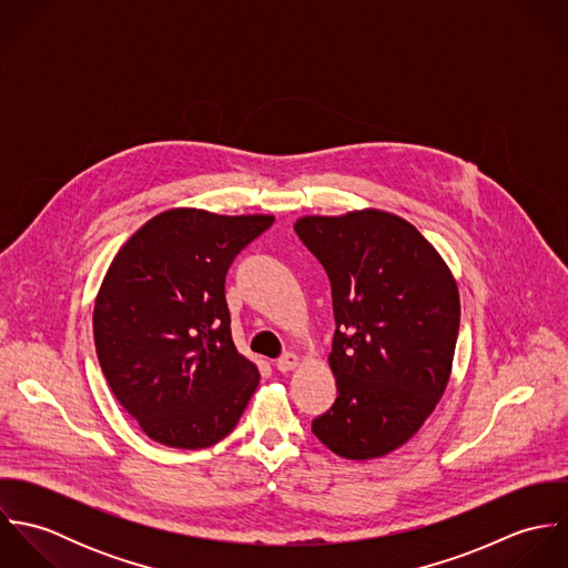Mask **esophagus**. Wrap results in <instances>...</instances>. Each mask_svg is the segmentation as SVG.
I'll return each instance as SVG.
<instances>
[{
  "mask_svg": "<svg viewBox=\"0 0 568 568\" xmlns=\"http://www.w3.org/2000/svg\"><path fill=\"white\" fill-rule=\"evenodd\" d=\"M297 365H300V356L293 354V352H286L284 356H280V358L275 361V367H277V372H282V374L295 369Z\"/></svg>",
  "mask_w": 568,
  "mask_h": 568,
  "instance_id": "obj_1",
  "label": "esophagus"
}]
</instances>
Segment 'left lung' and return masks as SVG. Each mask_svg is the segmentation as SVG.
<instances>
[{
    "label": "left lung",
    "mask_w": 568,
    "mask_h": 568,
    "mask_svg": "<svg viewBox=\"0 0 568 568\" xmlns=\"http://www.w3.org/2000/svg\"><path fill=\"white\" fill-rule=\"evenodd\" d=\"M295 232L332 284L327 356L336 400L313 433L352 462L406 444L446 392L459 332L457 282L437 248L383 210L302 216Z\"/></svg>",
    "instance_id": "obj_1"
}]
</instances>
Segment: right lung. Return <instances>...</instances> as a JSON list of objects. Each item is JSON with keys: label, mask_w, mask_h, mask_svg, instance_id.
Listing matches in <instances>:
<instances>
[{"label": "right lung", "mask_w": 568, "mask_h": 568, "mask_svg": "<svg viewBox=\"0 0 568 568\" xmlns=\"http://www.w3.org/2000/svg\"><path fill=\"white\" fill-rule=\"evenodd\" d=\"M273 221L172 207L109 264L93 306L95 354L113 396L153 442L214 446L257 389L260 372L232 338L225 275Z\"/></svg>", "instance_id": "obj_1"}]
</instances>
